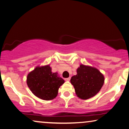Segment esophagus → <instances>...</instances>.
I'll list each match as a JSON object with an SVG mask.
<instances>
[{
    "label": "esophagus",
    "instance_id": "1",
    "mask_svg": "<svg viewBox=\"0 0 129 129\" xmlns=\"http://www.w3.org/2000/svg\"><path fill=\"white\" fill-rule=\"evenodd\" d=\"M70 78H71V77H69V78H65V80L66 81H69L70 80Z\"/></svg>",
    "mask_w": 129,
    "mask_h": 129
}]
</instances>
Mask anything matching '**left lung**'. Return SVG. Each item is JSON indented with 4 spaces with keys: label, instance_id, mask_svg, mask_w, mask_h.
I'll return each mask as SVG.
<instances>
[{
    "label": "left lung",
    "instance_id": "left-lung-1",
    "mask_svg": "<svg viewBox=\"0 0 129 129\" xmlns=\"http://www.w3.org/2000/svg\"><path fill=\"white\" fill-rule=\"evenodd\" d=\"M77 75L71 77L70 82L79 98L86 100L95 96L104 82V77L98 69L81 64Z\"/></svg>",
    "mask_w": 129,
    "mask_h": 129
}]
</instances>
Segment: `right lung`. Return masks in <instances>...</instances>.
<instances>
[{"label":"right lung","mask_w":129,"mask_h":129,"mask_svg":"<svg viewBox=\"0 0 129 129\" xmlns=\"http://www.w3.org/2000/svg\"><path fill=\"white\" fill-rule=\"evenodd\" d=\"M27 85L36 96L44 100L55 99L64 81L57 73H52L49 65L37 66L27 76Z\"/></svg>","instance_id":"right-lung-1"}]
</instances>
